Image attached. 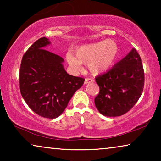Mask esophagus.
Segmentation results:
<instances>
[{
    "label": "esophagus",
    "instance_id": "obj_1",
    "mask_svg": "<svg viewBox=\"0 0 161 161\" xmlns=\"http://www.w3.org/2000/svg\"><path fill=\"white\" fill-rule=\"evenodd\" d=\"M94 80H92V79H90V78H86L85 80H84V84H87L89 83H91V82H93Z\"/></svg>",
    "mask_w": 161,
    "mask_h": 161
}]
</instances>
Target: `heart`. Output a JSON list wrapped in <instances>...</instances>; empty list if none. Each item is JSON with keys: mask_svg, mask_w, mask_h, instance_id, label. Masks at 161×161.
Here are the masks:
<instances>
[{"mask_svg": "<svg viewBox=\"0 0 161 161\" xmlns=\"http://www.w3.org/2000/svg\"><path fill=\"white\" fill-rule=\"evenodd\" d=\"M118 54L117 42L113 39H107L80 46L74 50V54L68 53L66 59L72 72H79L81 69V64H86L90 74L97 76L110 69Z\"/></svg>", "mask_w": 161, "mask_h": 161, "instance_id": "heart-1", "label": "heart"}]
</instances>
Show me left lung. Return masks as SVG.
Masks as SVG:
<instances>
[{
  "label": "left lung",
  "mask_w": 161,
  "mask_h": 161,
  "mask_svg": "<svg viewBox=\"0 0 161 161\" xmlns=\"http://www.w3.org/2000/svg\"><path fill=\"white\" fill-rule=\"evenodd\" d=\"M95 80L99 86L94 99L99 112L109 117L123 115L136 104L143 90L144 71L140 55L133 48L109 71Z\"/></svg>",
  "instance_id": "left-lung-1"
}]
</instances>
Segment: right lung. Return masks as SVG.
<instances>
[{"mask_svg": "<svg viewBox=\"0 0 161 161\" xmlns=\"http://www.w3.org/2000/svg\"><path fill=\"white\" fill-rule=\"evenodd\" d=\"M50 44L47 37H41L27 50L22 59L19 81L28 107L40 116L55 119L63 113L84 80L67 74L63 58L45 50Z\"/></svg>", "mask_w": 161, "mask_h": 161, "instance_id": "1", "label": "right lung"}]
</instances>
